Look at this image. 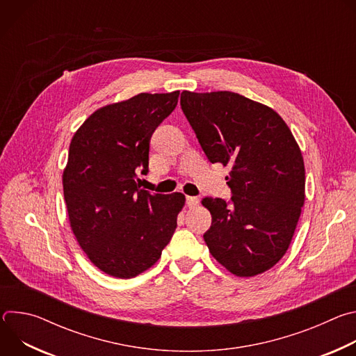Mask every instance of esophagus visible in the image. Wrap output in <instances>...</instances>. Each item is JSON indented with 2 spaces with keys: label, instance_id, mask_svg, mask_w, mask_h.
I'll use <instances>...</instances> for the list:
<instances>
[{
  "label": "esophagus",
  "instance_id": "1",
  "mask_svg": "<svg viewBox=\"0 0 356 356\" xmlns=\"http://www.w3.org/2000/svg\"><path fill=\"white\" fill-rule=\"evenodd\" d=\"M198 202H200V200H198L197 197H191V195H187V197H186V204H187V207H190V209H194L195 206H198Z\"/></svg>",
  "mask_w": 356,
  "mask_h": 356
}]
</instances>
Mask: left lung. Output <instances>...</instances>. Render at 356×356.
Returning a JSON list of instances; mask_svg holds the SVG:
<instances>
[{
    "instance_id": "obj_1",
    "label": "left lung",
    "mask_w": 356,
    "mask_h": 356,
    "mask_svg": "<svg viewBox=\"0 0 356 356\" xmlns=\"http://www.w3.org/2000/svg\"><path fill=\"white\" fill-rule=\"evenodd\" d=\"M181 110L211 163L229 166L231 201L202 198L213 221L202 235L227 270L250 277L286 253L301 207V150L282 117L238 92L183 91Z\"/></svg>"
}]
</instances>
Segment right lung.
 Returning <instances> with one entry per match:
<instances>
[{"label":"right lung","instance_id":"right-lung-1","mask_svg":"<svg viewBox=\"0 0 356 356\" xmlns=\"http://www.w3.org/2000/svg\"><path fill=\"white\" fill-rule=\"evenodd\" d=\"M179 91L140 92L92 113L74 134L63 193L72 231L104 273L131 279L154 266L177 227L184 194H152L136 183L149 172L152 134L177 106Z\"/></svg>","mask_w":356,"mask_h":356}]
</instances>
